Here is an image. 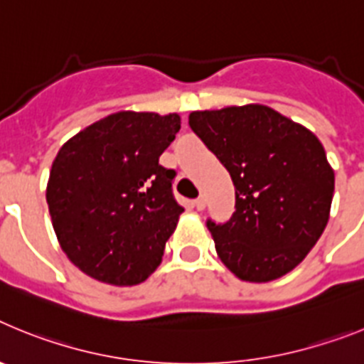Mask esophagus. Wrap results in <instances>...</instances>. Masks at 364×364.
<instances>
[{
	"label": "esophagus",
	"instance_id": "obj_1",
	"mask_svg": "<svg viewBox=\"0 0 364 364\" xmlns=\"http://www.w3.org/2000/svg\"><path fill=\"white\" fill-rule=\"evenodd\" d=\"M193 205H195V210H197V211H202L205 208V198L204 197L197 198V200L193 202Z\"/></svg>",
	"mask_w": 364,
	"mask_h": 364
}]
</instances>
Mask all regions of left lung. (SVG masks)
I'll list each match as a JSON object with an SVG mask.
<instances>
[{
	"label": "left lung",
	"instance_id": "8db88e82",
	"mask_svg": "<svg viewBox=\"0 0 364 364\" xmlns=\"http://www.w3.org/2000/svg\"><path fill=\"white\" fill-rule=\"evenodd\" d=\"M189 127L235 186L230 220H208L218 259L246 282L291 272L330 218L336 176L319 138L260 104L193 111Z\"/></svg>",
	"mask_w": 364,
	"mask_h": 364
}]
</instances>
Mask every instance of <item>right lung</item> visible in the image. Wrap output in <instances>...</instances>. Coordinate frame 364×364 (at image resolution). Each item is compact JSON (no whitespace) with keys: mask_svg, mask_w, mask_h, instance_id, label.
I'll return each mask as SVG.
<instances>
[{"mask_svg":"<svg viewBox=\"0 0 364 364\" xmlns=\"http://www.w3.org/2000/svg\"><path fill=\"white\" fill-rule=\"evenodd\" d=\"M178 129L176 112L120 111L60 147L47 204L58 242L85 275L133 286L159 268L184 211L173 197L176 173L159 164Z\"/></svg>","mask_w":364,"mask_h":364,"instance_id":"add662e5","label":"right lung"}]
</instances>
